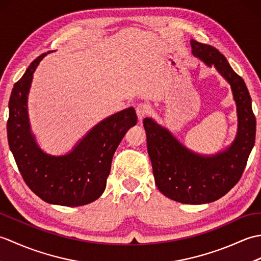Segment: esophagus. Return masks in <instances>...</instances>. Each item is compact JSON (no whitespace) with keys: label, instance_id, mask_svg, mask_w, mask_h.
Instances as JSON below:
<instances>
[{"label":"esophagus","instance_id":"1","mask_svg":"<svg viewBox=\"0 0 261 261\" xmlns=\"http://www.w3.org/2000/svg\"><path fill=\"white\" fill-rule=\"evenodd\" d=\"M136 112L138 115V119L141 121L143 118H146V116L149 114V112H150V108H149V105L145 103H140L137 105Z\"/></svg>","mask_w":261,"mask_h":261}]
</instances>
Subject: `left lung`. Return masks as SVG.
<instances>
[{"label": "left lung", "instance_id": "8db88e82", "mask_svg": "<svg viewBox=\"0 0 261 261\" xmlns=\"http://www.w3.org/2000/svg\"><path fill=\"white\" fill-rule=\"evenodd\" d=\"M191 45L194 56L207 66L214 65L230 83L239 118L236 140L223 152L204 157L188 150L153 120L146 118L143 125L158 190L176 202L205 204L224 196L240 180L256 139V116L245 81L231 68L223 55L195 40Z\"/></svg>", "mask_w": 261, "mask_h": 261}]
</instances>
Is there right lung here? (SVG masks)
Here are the masks:
<instances>
[{
	"mask_svg": "<svg viewBox=\"0 0 261 261\" xmlns=\"http://www.w3.org/2000/svg\"><path fill=\"white\" fill-rule=\"evenodd\" d=\"M45 56L33 60L13 86L7 123L9 146L22 178L37 196L50 204L82 206L103 194L113 154L126 131L137 124V114L129 108L109 116L65 156L41 151L30 132L27 99L32 75Z\"/></svg>",
	"mask_w": 261,
	"mask_h": 261,
	"instance_id": "1",
	"label": "right lung"
}]
</instances>
